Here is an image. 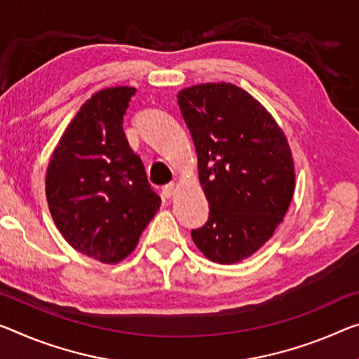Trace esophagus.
<instances>
[{
    "mask_svg": "<svg viewBox=\"0 0 359 359\" xmlns=\"http://www.w3.org/2000/svg\"><path fill=\"white\" fill-rule=\"evenodd\" d=\"M175 189H176V184H175V183L165 184V186L162 187V194H163V197H167V198L172 197V196L175 194Z\"/></svg>",
    "mask_w": 359,
    "mask_h": 359,
    "instance_id": "1",
    "label": "esophagus"
}]
</instances>
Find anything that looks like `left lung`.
<instances>
[{"instance_id": "8db88e82", "label": "left lung", "mask_w": 359, "mask_h": 359, "mask_svg": "<svg viewBox=\"0 0 359 359\" xmlns=\"http://www.w3.org/2000/svg\"><path fill=\"white\" fill-rule=\"evenodd\" d=\"M178 106L210 205L192 241L212 262L244 260L273 236L294 196L287 140L257 99L224 81L186 88Z\"/></svg>"}]
</instances>
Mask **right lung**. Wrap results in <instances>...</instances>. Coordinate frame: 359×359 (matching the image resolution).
<instances>
[{
    "label": "right lung",
    "instance_id": "right-lung-1",
    "mask_svg": "<svg viewBox=\"0 0 359 359\" xmlns=\"http://www.w3.org/2000/svg\"><path fill=\"white\" fill-rule=\"evenodd\" d=\"M135 95V88L117 86L88 99L46 172L49 212L60 234L75 250L102 263L130 255L161 205L123 131Z\"/></svg>",
    "mask_w": 359,
    "mask_h": 359
}]
</instances>
